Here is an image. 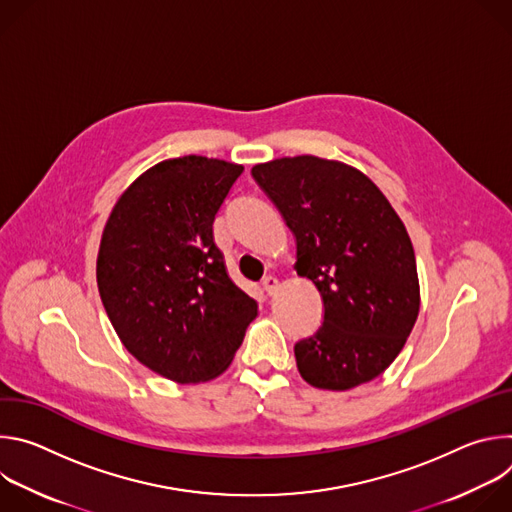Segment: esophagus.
Returning a JSON list of instances; mask_svg holds the SVG:
<instances>
[{
    "label": "esophagus",
    "mask_w": 512,
    "mask_h": 512,
    "mask_svg": "<svg viewBox=\"0 0 512 512\" xmlns=\"http://www.w3.org/2000/svg\"><path fill=\"white\" fill-rule=\"evenodd\" d=\"M261 285H263V289H265V294H267V296H273L275 291H277V285H279V281H277L273 275H267V277H263Z\"/></svg>",
    "instance_id": "34e87169"
}]
</instances>
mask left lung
<instances>
[{"mask_svg":"<svg viewBox=\"0 0 512 512\" xmlns=\"http://www.w3.org/2000/svg\"><path fill=\"white\" fill-rule=\"evenodd\" d=\"M251 176L296 237L298 275L318 287L324 318L296 342L312 387L346 391L379 377L419 314L411 239L383 192L362 172L316 156L257 164Z\"/></svg>","mask_w":512,"mask_h":512,"instance_id":"8db88e82","label":"left lung"}]
</instances>
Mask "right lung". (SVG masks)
I'll use <instances>...</instances> for the list:
<instances>
[{
	"mask_svg": "<svg viewBox=\"0 0 512 512\" xmlns=\"http://www.w3.org/2000/svg\"><path fill=\"white\" fill-rule=\"evenodd\" d=\"M241 174L243 166L202 156L160 162L123 192L101 237L97 285L117 336L182 385L221 375L257 316L212 237Z\"/></svg>",
	"mask_w": 512,
	"mask_h": 512,
	"instance_id": "right-lung-1",
	"label": "right lung"
}]
</instances>
